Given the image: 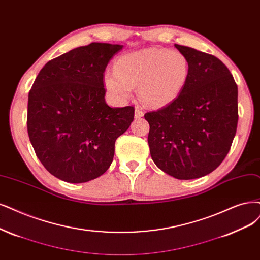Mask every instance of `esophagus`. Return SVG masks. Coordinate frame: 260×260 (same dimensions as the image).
Here are the masks:
<instances>
[{"label": "esophagus", "mask_w": 260, "mask_h": 260, "mask_svg": "<svg viewBox=\"0 0 260 260\" xmlns=\"http://www.w3.org/2000/svg\"><path fill=\"white\" fill-rule=\"evenodd\" d=\"M142 117H143V111L140 110L139 108H136V109H135V118H136V119H140V118H142Z\"/></svg>", "instance_id": "1"}]
</instances>
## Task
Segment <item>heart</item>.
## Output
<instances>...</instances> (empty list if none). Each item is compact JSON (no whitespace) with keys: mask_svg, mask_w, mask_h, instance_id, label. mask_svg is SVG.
I'll return each mask as SVG.
<instances>
[{"mask_svg":"<svg viewBox=\"0 0 260 260\" xmlns=\"http://www.w3.org/2000/svg\"><path fill=\"white\" fill-rule=\"evenodd\" d=\"M189 76L187 57L178 50L148 48L123 54L114 70H106L103 84L113 99L123 102L137 85L140 101L150 108H162L175 102Z\"/></svg>","mask_w":260,"mask_h":260,"instance_id":"obj_1","label":"heart"}]
</instances>
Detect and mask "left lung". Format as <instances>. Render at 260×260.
<instances>
[{"instance_id": "8db88e82", "label": "left lung", "mask_w": 260, "mask_h": 260, "mask_svg": "<svg viewBox=\"0 0 260 260\" xmlns=\"http://www.w3.org/2000/svg\"><path fill=\"white\" fill-rule=\"evenodd\" d=\"M189 62V76L179 98L145 114L155 165L180 180L216 169L232 147L238 124V86L214 55L175 45Z\"/></svg>"}]
</instances>
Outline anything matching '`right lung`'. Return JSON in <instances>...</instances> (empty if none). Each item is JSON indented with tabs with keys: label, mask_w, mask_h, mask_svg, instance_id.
<instances>
[{
	"label": "right lung",
	"mask_w": 260,
	"mask_h": 260,
	"mask_svg": "<svg viewBox=\"0 0 260 260\" xmlns=\"http://www.w3.org/2000/svg\"><path fill=\"white\" fill-rule=\"evenodd\" d=\"M123 45L92 43L48 62L27 101V133L44 167L57 179L84 183L105 174L114 142L134 120V107L111 108L103 74Z\"/></svg>",
	"instance_id": "right-lung-1"
}]
</instances>
